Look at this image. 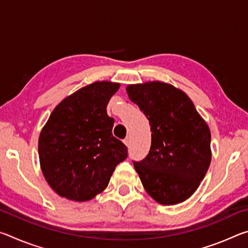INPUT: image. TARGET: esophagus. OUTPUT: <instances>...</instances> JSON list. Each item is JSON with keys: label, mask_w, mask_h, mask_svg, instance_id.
I'll use <instances>...</instances> for the list:
<instances>
[{"label": "esophagus", "mask_w": 248, "mask_h": 248, "mask_svg": "<svg viewBox=\"0 0 248 248\" xmlns=\"http://www.w3.org/2000/svg\"><path fill=\"white\" fill-rule=\"evenodd\" d=\"M124 143L125 144V146H128V148H129V146H130V139H129V138H127V139L124 140Z\"/></svg>", "instance_id": "34e87169"}]
</instances>
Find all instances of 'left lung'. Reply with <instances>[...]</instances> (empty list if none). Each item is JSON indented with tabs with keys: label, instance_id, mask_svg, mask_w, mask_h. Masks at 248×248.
I'll return each instance as SVG.
<instances>
[{
	"label": "left lung",
	"instance_id": "1",
	"mask_svg": "<svg viewBox=\"0 0 248 248\" xmlns=\"http://www.w3.org/2000/svg\"><path fill=\"white\" fill-rule=\"evenodd\" d=\"M132 103L148 118L152 142L134 169L145 191L164 205L194 195L211 162V133L194 103L169 83L151 81L125 87Z\"/></svg>",
	"mask_w": 248,
	"mask_h": 248
}]
</instances>
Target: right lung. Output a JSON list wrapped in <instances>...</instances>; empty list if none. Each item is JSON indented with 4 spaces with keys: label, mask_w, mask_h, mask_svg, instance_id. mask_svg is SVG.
Returning <instances> with one entry per match:
<instances>
[{
    "label": "right lung",
    "mask_w": 248,
    "mask_h": 248,
    "mask_svg": "<svg viewBox=\"0 0 248 248\" xmlns=\"http://www.w3.org/2000/svg\"><path fill=\"white\" fill-rule=\"evenodd\" d=\"M120 84L98 81L74 92L53 109L41 129V171L59 196L83 202L108 186L127 146L112 136L107 104Z\"/></svg>",
    "instance_id": "obj_1"
}]
</instances>
